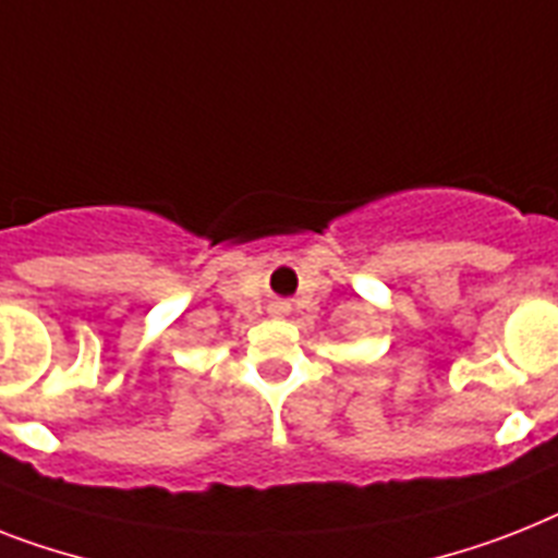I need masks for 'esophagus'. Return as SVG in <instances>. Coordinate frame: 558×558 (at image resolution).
Masks as SVG:
<instances>
[{"mask_svg": "<svg viewBox=\"0 0 558 558\" xmlns=\"http://www.w3.org/2000/svg\"><path fill=\"white\" fill-rule=\"evenodd\" d=\"M289 312V303L287 301H271L269 303V315L271 318H283Z\"/></svg>", "mask_w": 558, "mask_h": 558, "instance_id": "esophagus-1", "label": "esophagus"}]
</instances>
